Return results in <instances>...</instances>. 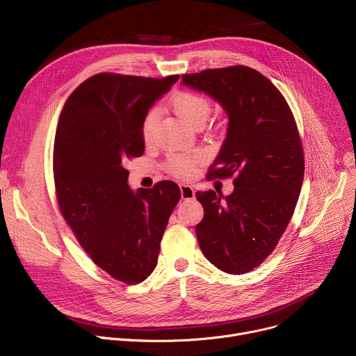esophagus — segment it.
I'll use <instances>...</instances> for the list:
<instances>
[{"instance_id": "1", "label": "esophagus", "mask_w": 356, "mask_h": 356, "mask_svg": "<svg viewBox=\"0 0 356 356\" xmlns=\"http://www.w3.org/2000/svg\"><path fill=\"white\" fill-rule=\"evenodd\" d=\"M180 195H181L183 200L195 199V188L188 184H180Z\"/></svg>"}]
</instances>
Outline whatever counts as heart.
<instances>
[{
	"instance_id": "1",
	"label": "heart",
	"mask_w": 356,
	"mask_h": 356,
	"mask_svg": "<svg viewBox=\"0 0 356 356\" xmlns=\"http://www.w3.org/2000/svg\"><path fill=\"white\" fill-rule=\"evenodd\" d=\"M170 105L175 113L187 124L196 127L204 124L210 112L211 104L203 95L180 90L175 93L170 99ZM159 112L157 109H150L142 122V138L146 143H150L154 138L156 126H157ZM202 159L200 154H173L169 159V172L177 177H191L195 175L196 163Z\"/></svg>"
}]
</instances>
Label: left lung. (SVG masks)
Instances as JSON below:
<instances>
[{
  "instance_id": "left-lung-1",
  "label": "left lung",
  "mask_w": 356,
  "mask_h": 356,
  "mask_svg": "<svg viewBox=\"0 0 356 356\" xmlns=\"http://www.w3.org/2000/svg\"><path fill=\"white\" fill-rule=\"evenodd\" d=\"M229 116L227 136L210 179L236 176L232 195L197 191L204 209L196 225L207 260L229 274H244L273 252L294 214L304 179V152L281 92L244 65L181 76Z\"/></svg>"
}]
</instances>
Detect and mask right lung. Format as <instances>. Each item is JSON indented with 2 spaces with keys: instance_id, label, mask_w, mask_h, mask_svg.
Segmentation results:
<instances>
[{
  "instance_id": "add662e5",
  "label": "right lung",
  "mask_w": 356,
  "mask_h": 356,
  "mask_svg": "<svg viewBox=\"0 0 356 356\" xmlns=\"http://www.w3.org/2000/svg\"><path fill=\"white\" fill-rule=\"evenodd\" d=\"M177 81L98 74L71 93L59 116L54 179L60 213L93 263L126 284L153 273L181 196L169 180L134 191L123 168L143 154V118Z\"/></svg>"
}]
</instances>
